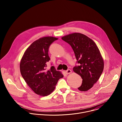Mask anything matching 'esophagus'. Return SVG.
<instances>
[{
	"instance_id": "1",
	"label": "esophagus",
	"mask_w": 122,
	"mask_h": 122,
	"mask_svg": "<svg viewBox=\"0 0 122 122\" xmlns=\"http://www.w3.org/2000/svg\"><path fill=\"white\" fill-rule=\"evenodd\" d=\"M71 72H72V71H71V69H67V71H66V74H70V73H71Z\"/></svg>"
}]
</instances>
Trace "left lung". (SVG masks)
I'll list each match as a JSON object with an SVG mask.
<instances>
[{
    "instance_id": "8db88e82",
    "label": "left lung",
    "mask_w": 122,
    "mask_h": 122,
    "mask_svg": "<svg viewBox=\"0 0 122 122\" xmlns=\"http://www.w3.org/2000/svg\"><path fill=\"white\" fill-rule=\"evenodd\" d=\"M72 47L79 66L73 71L80 75L82 84L78 89L87 91L99 79L104 68V61L95 42L84 34L73 33L62 37Z\"/></svg>"
}]
</instances>
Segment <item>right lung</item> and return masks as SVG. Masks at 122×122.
Listing matches in <instances>:
<instances>
[{
	"instance_id": "1",
	"label": "right lung",
	"mask_w": 122,
	"mask_h": 122,
	"mask_svg": "<svg viewBox=\"0 0 122 122\" xmlns=\"http://www.w3.org/2000/svg\"><path fill=\"white\" fill-rule=\"evenodd\" d=\"M58 38L44 37L34 41L25 50L21 60V75L30 88L37 95L47 96L53 92L63 74L54 66L47 69L50 45Z\"/></svg>"
}]
</instances>
